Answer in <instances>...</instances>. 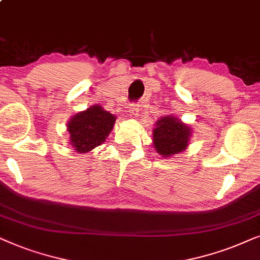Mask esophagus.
I'll return each mask as SVG.
<instances>
[{
    "mask_svg": "<svg viewBox=\"0 0 260 260\" xmlns=\"http://www.w3.org/2000/svg\"><path fill=\"white\" fill-rule=\"evenodd\" d=\"M129 113L132 116H137L139 114V106L136 105V103H132L129 106Z\"/></svg>",
    "mask_w": 260,
    "mask_h": 260,
    "instance_id": "1",
    "label": "esophagus"
}]
</instances>
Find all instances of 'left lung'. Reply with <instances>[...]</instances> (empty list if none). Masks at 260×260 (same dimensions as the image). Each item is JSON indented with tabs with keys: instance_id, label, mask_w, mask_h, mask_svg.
I'll use <instances>...</instances> for the list:
<instances>
[{
	"instance_id": "left-lung-1",
	"label": "left lung",
	"mask_w": 260,
	"mask_h": 260,
	"mask_svg": "<svg viewBox=\"0 0 260 260\" xmlns=\"http://www.w3.org/2000/svg\"><path fill=\"white\" fill-rule=\"evenodd\" d=\"M190 128L182 123L177 117L166 116L157 122L153 131V145L162 157L177 154L188 146Z\"/></svg>"
}]
</instances>
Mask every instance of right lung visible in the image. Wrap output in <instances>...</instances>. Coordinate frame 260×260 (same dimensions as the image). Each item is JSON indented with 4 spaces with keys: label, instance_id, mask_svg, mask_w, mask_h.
I'll return each mask as SVG.
<instances>
[{
    "label": "right lung",
    "instance_id": "1",
    "mask_svg": "<svg viewBox=\"0 0 260 260\" xmlns=\"http://www.w3.org/2000/svg\"><path fill=\"white\" fill-rule=\"evenodd\" d=\"M115 116L100 106L78 113L68 123L71 145L79 153L100 146L113 129Z\"/></svg>",
    "mask_w": 260,
    "mask_h": 260
}]
</instances>
